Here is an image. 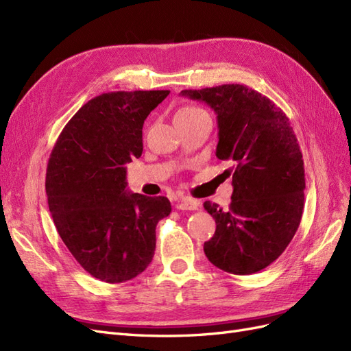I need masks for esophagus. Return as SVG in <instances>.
I'll use <instances>...</instances> for the list:
<instances>
[{"label": "esophagus", "instance_id": "obj_1", "mask_svg": "<svg viewBox=\"0 0 351 351\" xmlns=\"http://www.w3.org/2000/svg\"><path fill=\"white\" fill-rule=\"evenodd\" d=\"M177 209H182V210H196L199 208V202L195 199H190V197H183L177 200L176 204Z\"/></svg>", "mask_w": 351, "mask_h": 351}]
</instances>
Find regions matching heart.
Returning a JSON list of instances; mask_svg holds the SVG:
<instances>
[{
    "label": "heart",
    "mask_w": 351,
    "mask_h": 351,
    "mask_svg": "<svg viewBox=\"0 0 351 351\" xmlns=\"http://www.w3.org/2000/svg\"><path fill=\"white\" fill-rule=\"evenodd\" d=\"M199 112H205L202 108H197V107H183L180 108L176 114V117L178 115H193V114H199Z\"/></svg>",
    "instance_id": "b5f03b06"
}]
</instances>
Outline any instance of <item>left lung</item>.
<instances>
[{
    "label": "left lung",
    "instance_id": "obj_1",
    "mask_svg": "<svg viewBox=\"0 0 351 351\" xmlns=\"http://www.w3.org/2000/svg\"><path fill=\"white\" fill-rule=\"evenodd\" d=\"M183 97L204 101L218 120L217 158L227 161L234 192L228 209L206 200L217 222L204 250L217 268L249 275L277 261L294 237L304 206V167L289 117L269 98L230 83Z\"/></svg>",
    "mask_w": 351,
    "mask_h": 351
}]
</instances>
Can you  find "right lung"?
Listing matches in <instances>:
<instances>
[{
  "instance_id": "1",
  "label": "right lung",
  "mask_w": 351,
  "mask_h": 351,
  "mask_svg": "<svg viewBox=\"0 0 351 351\" xmlns=\"http://www.w3.org/2000/svg\"><path fill=\"white\" fill-rule=\"evenodd\" d=\"M169 90L108 92L71 117L49 155L45 189L58 234L92 277L117 284L152 262L164 196L130 193L125 164L143 151L146 117Z\"/></svg>"
}]
</instances>
